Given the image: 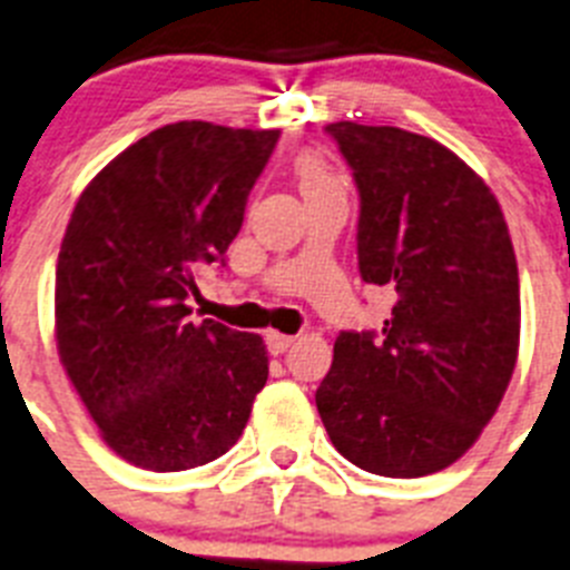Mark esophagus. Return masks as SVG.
<instances>
[{"label":"esophagus","instance_id":"34e87169","mask_svg":"<svg viewBox=\"0 0 570 570\" xmlns=\"http://www.w3.org/2000/svg\"><path fill=\"white\" fill-rule=\"evenodd\" d=\"M295 338L293 336H286V333H277V330H269V333H266V347H269V353H284V351H289V344H293Z\"/></svg>","mask_w":570,"mask_h":570}]
</instances>
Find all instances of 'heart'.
I'll list each match as a JSON object with an SVG mask.
<instances>
[{
    "label": "heart",
    "instance_id": "1",
    "mask_svg": "<svg viewBox=\"0 0 570 570\" xmlns=\"http://www.w3.org/2000/svg\"><path fill=\"white\" fill-rule=\"evenodd\" d=\"M295 176H298L301 194L304 196L324 194V190H342V181L333 174V167L327 165L322 153H301L298 159H295Z\"/></svg>",
    "mask_w": 570,
    "mask_h": 570
}]
</instances>
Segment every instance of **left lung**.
<instances>
[{"instance_id":"obj_1","label":"left lung","mask_w":570,"mask_h":570,"mask_svg":"<svg viewBox=\"0 0 570 570\" xmlns=\"http://www.w3.org/2000/svg\"><path fill=\"white\" fill-rule=\"evenodd\" d=\"M358 188V272L396 301L382 336L342 330L315 391L358 470H446L492 420L519 356V266L499 199L434 138L327 124Z\"/></svg>"}]
</instances>
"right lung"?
<instances>
[{
    "instance_id": "obj_1",
    "label": "right lung",
    "mask_w": 570,
    "mask_h": 570,
    "mask_svg": "<svg viewBox=\"0 0 570 570\" xmlns=\"http://www.w3.org/2000/svg\"><path fill=\"white\" fill-rule=\"evenodd\" d=\"M277 130L179 121L118 153L71 212L55 284L57 353L100 438L132 466L226 455L269 376L257 333L190 322L226 263Z\"/></svg>"
}]
</instances>
